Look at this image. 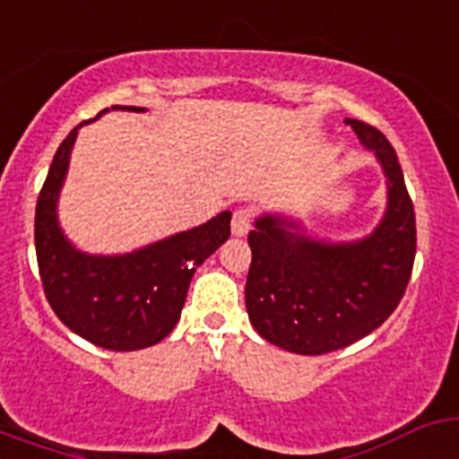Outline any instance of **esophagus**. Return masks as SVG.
<instances>
[{"label": "esophagus", "mask_w": 459, "mask_h": 459, "mask_svg": "<svg viewBox=\"0 0 459 459\" xmlns=\"http://www.w3.org/2000/svg\"><path fill=\"white\" fill-rule=\"evenodd\" d=\"M253 209H248V206H241V209L234 211L232 216V234L234 237H246L250 230V225H253Z\"/></svg>", "instance_id": "esophagus-1"}]
</instances>
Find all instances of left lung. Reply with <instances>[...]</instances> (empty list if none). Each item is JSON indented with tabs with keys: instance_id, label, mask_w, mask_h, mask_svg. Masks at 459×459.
<instances>
[{
	"instance_id": "8db88e82",
	"label": "left lung",
	"mask_w": 459,
	"mask_h": 459,
	"mask_svg": "<svg viewBox=\"0 0 459 459\" xmlns=\"http://www.w3.org/2000/svg\"><path fill=\"white\" fill-rule=\"evenodd\" d=\"M386 174V213L350 243L301 234L282 216H259L248 234L253 262L246 307L259 335L294 354L317 356L366 338L391 317L416 257V216L395 149L375 126L344 119Z\"/></svg>"
}]
</instances>
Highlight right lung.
Listing matches in <instances>:
<instances>
[{
  "label": "right lung",
  "instance_id": "obj_1",
  "mask_svg": "<svg viewBox=\"0 0 459 459\" xmlns=\"http://www.w3.org/2000/svg\"><path fill=\"white\" fill-rule=\"evenodd\" d=\"M112 109L144 112V108L133 105ZM80 126L56 149L36 202L34 238L40 282L55 315L73 333L103 350H144L177 326L195 269L227 241L232 213L222 211L204 225L133 253L112 257L80 253L56 221V200Z\"/></svg>",
  "mask_w": 459,
  "mask_h": 459
}]
</instances>
